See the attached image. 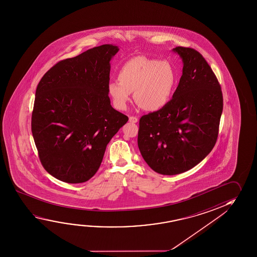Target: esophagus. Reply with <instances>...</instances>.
<instances>
[{
  "instance_id": "obj_1",
  "label": "esophagus",
  "mask_w": 257,
  "mask_h": 257,
  "mask_svg": "<svg viewBox=\"0 0 257 257\" xmlns=\"http://www.w3.org/2000/svg\"><path fill=\"white\" fill-rule=\"evenodd\" d=\"M129 122H138V118L135 117V116H130L129 117Z\"/></svg>"
}]
</instances>
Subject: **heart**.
Masks as SVG:
<instances>
[{
	"mask_svg": "<svg viewBox=\"0 0 257 257\" xmlns=\"http://www.w3.org/2000/svg\"><path fill=\"white\" fill-rule=\"evenodd\" d=\"M117 80L107 84V93L115 108L125 109L134 92L135 102L143 109L156 112L169 104L177 74L168 61L138 55L122 64Z\"/></svg>",
	"mask_w": 257,
	"mask_h": 257,
	"instance_id": "1",
	"label": "heart"
}]
</instances>
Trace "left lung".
<instances>
[{
	"instance_id": "8db88e82",
	"label": "left lung",
	"mask_w": 257,
	"mask_h": 257,
	"mask_svg": "<svg viewBox=\"0 0 257 257\" xmlns=\"http://www.w3.org/2000/svg\"><path fill=\"white\" fill-rule=\"evenodd\" d=\"M173 51L184 66L172 99L140 119L138 147L155 172L173 176L200 163L214 147L222 114L217 77L202 55L189 47Z\"/></svg>"
}]
</instances>
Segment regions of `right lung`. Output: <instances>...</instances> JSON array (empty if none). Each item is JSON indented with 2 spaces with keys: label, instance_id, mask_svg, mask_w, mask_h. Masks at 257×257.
Listing matches in <instances>:
<instances>
[{
  "label": "right lung",
  "instance_id": "1",
  "mask_svg": "<svg viewBox=\"0 0 257 257\" xmlns=\"http://www.w3.org/2000/svg\"><path fill=\"white\" fill-rule=\"evenodd\" d=\"M116 46L93 47L60 61L39 81L31 130L44 169L79 184L97 173L105 148L128 117L112 107L107 93Z\"/></svg>",
  "mask_w": 257,
  "mask_h": 257
}]
</instances>
